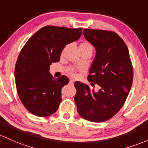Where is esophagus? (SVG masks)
<instances>
[{
    "instance_id": "esophagus-1",
    "label": "esophagus",
    "mask_w": 148,
    "mask_h": 148,
    "mask_svg": "<svg viewBox=\"0 0 148 148\" xmlns=\"http://www.w3.org/2000/svg\"><path fill=\"white\" fill-rule=\"evenodd\" d=\"M74 80H70V81H69V84H74Z\"/></svg>"
}]
</instances>
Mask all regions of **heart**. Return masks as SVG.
<instances>
[{
	"mask_svg": "<svg viewBox=\"0 0 148 148\" xmlns=\"http://www.w3.org/2000/svg\"><path fill=\"white\" fill-rule=\"evenodd\" d=\"M92 46L89 42L88 41H83L80 43L79 45V50H87L92 51ZM67 73L71 76H77V70L74 68H69L67 69Z\"/></svg>",
	"mask_w": 148,
	"mask_h": 148,
	"instance_id": "heart-1",
	"label": "heart"
}]
</instances>
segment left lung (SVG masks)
<instances>
[{"instance_id":"8db88e82","label":"left lung","mask_w":148,"mask_h":148,"mask_svg":"<svg viewBox=\"0 0 148 148\" xmlns=\"http://www.w3.org/2000/svg\"><path fill=\"white\" fill-rule=\"evenodd\" d=\"M83 34L96 49L88 80L99 90L76 81L74 101L81 118L101 123L113 118L125 103L133 82V67L126 44L116 33L85 28Z\"/></svg>"}]
</instances>
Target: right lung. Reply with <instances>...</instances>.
Listing matches in <instances>:
<instances>
[{
  "label": "right lung",
  "instance_id": "1",
  "mask_svg": "<svg viewBox=\"0 0 148 148\" xmlns=\"http://www.w3.org/2000/svg\"><path fill=\"white\" fill-rule=\"evenodd\" d=\"M81 35V28L47 25L22 48L15 65V84L20 100L32 114L47 117L56 112L62 101L61 89L69 79L65 76L54 79L49 66L58 62L64 47Z\"/></svg>",
  "mask_w": 148,
  "mask_h": 148
}]
</instances>
